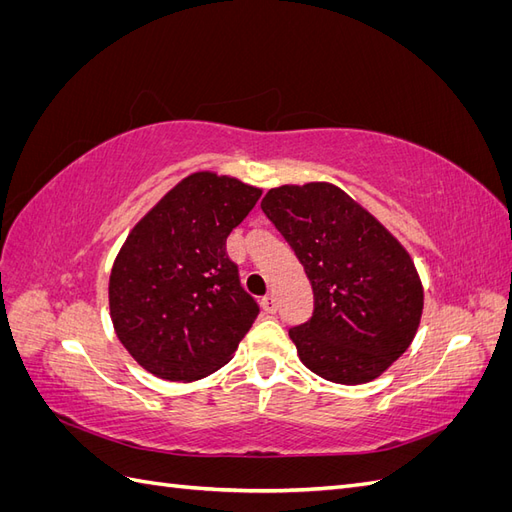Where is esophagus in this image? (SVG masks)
<instances>
[{"label": "esophagus", "mask_w": 512, "mask_h": 512, "mask_svg": "<svg viewBox=\"0 0 512 512\" xmlns=\"http://www.w3.org/2000/svg\"><path fill=\"white\" fill-rule=\"evenodd\" d=\"M262 309H265L267 314H275V309H277V301H275L273 294H269V297L262 299Z\"/></svg>", "instance_id": "obj_1"}]
</instances>
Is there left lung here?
<instances>
[{"instance_id":"8db88e82","label":"left lung","mask_w":512,"mask_h":512,"mask_svg":"<svg viewBox=\"0 0 512 512\" xmlns=\"http://www.w3.org/2000/svg\"><path fill=\"white\" fill-rule=\"evenodd\" d=\"M260 207L314 290L312 318L288 331L301 363L337 384L382 376L410 348L423 316V282L406 247L327 181L271 188Z\"/></svg>"}]
</instances>
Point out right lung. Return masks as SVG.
Listing matches in <instances>:
<instances>
[{"label": "right lung", "instance_id": "obj_1", "mask_svg": "<svg viewBox=\"0 0 512 512\" xmlns=\"http://www.w3.org/2000/svg\"><path fill=\"white\" fill-rule=\"evenodd\" d=\"M262 190L198 170L130 230L113 262L108 307L119 342L149 374L194 382L224 367L258 316L226 239Z\"/></svg>", "mask_w": 512, "mask_h": 512}]
</instances>
